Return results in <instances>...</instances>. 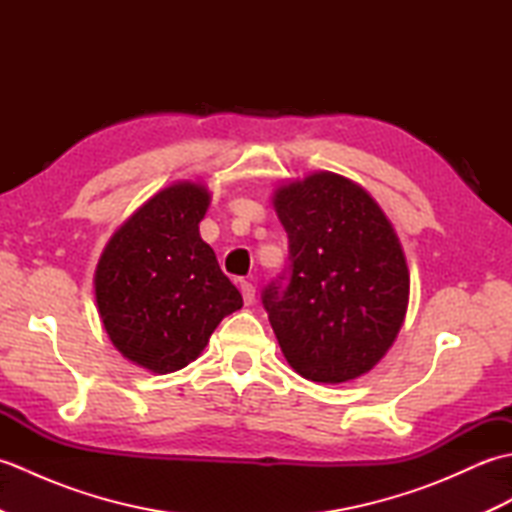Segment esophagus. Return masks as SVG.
<instances>
[{"label":"esophagus","mask_w":512,"mask_h":512,"mask_svg":"<svg viewBox=\"0 0 512 512\" xmlns=\"http://www.w3.org/2000/svg\"><path fill=\"white\" fill-rule=\"evenodd\" d=\"M239 288H242L244 303H246V306H250V303L255 301V286L250 284V281H242V284H239Z\"/></svg>","instance_id":"1"}]
</instances>
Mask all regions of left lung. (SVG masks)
Instances as JSON below:
<instances>
[{
  "label": "left lung",
  "mask_w": 512,
  "mask_h": 512,
  "mask_svg": "<svg viewBox=\"0 0 512 512\" xmlns=\"http://www.w3.org/2000/svg\"><path fill=\"white\" fill-rule=\"evenodd\" d=\"M273 202L290 266L262 303L281 352L314 383L367 374L396 341L409 303L394 226L361 184L332 171L281 184Z\"/></svg>",
  "instance_id": "obj_1"
}]
</instances>
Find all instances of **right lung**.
<instances>
[{
  "label": "right lung",
  "mask_w": 512,
  "mask_h": 512,
  "mask_svg": "<svg viewBox=\"0 0 512 512\" xmlns=\"http://www.w3.org/2000/svg\"><path fill=\"white\" fill-rule=\"evenodd\" d=\"M211 193L176 182L107 242L94 275L103 328L127 361L154 374L187 367L220 321L244 306L200 237Z\"/></svg>",
  "instance_id": "1"
}]
</instances>
